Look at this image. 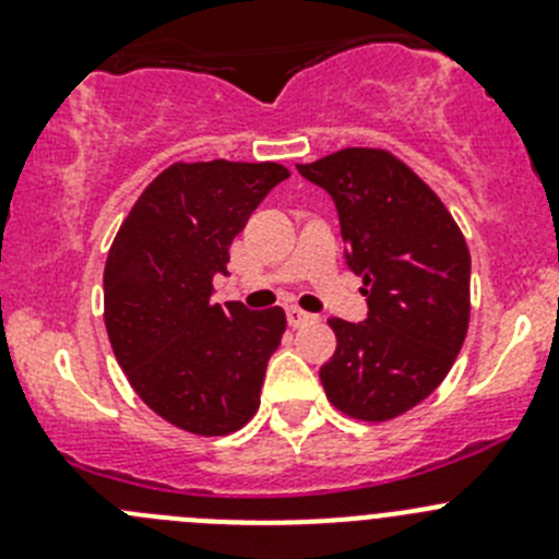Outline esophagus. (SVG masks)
Returning a JSON list of instances; mask_svg holds the SVG:
<instances>
[{"mask_svg": "<svg viewBox=\"0 0 559 559\" xmlns=\"http://www.w3.org/2000/svg\"><path fill=\"white\" fill-rule=\"evenodd\" d=\"M285 316H288L290 328H302V324H310L316 319L313 313H308V310H302V308H296V305H288V308H285Z\"/></svg>", "mask_w": 559, "mask_h": 559, "instance_id": "obj_1", "label": "esophagus"}]
</instances>
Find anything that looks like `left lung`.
<instances>
[{
    "instance_id": "obj_1",
    "label": "left lung",
    "mask_w": 559,
    "mask_h": 559,
    "mask_svg": "<svg viewBox=\"0 0 559 559\" xmlns=\"http://www.w3.org/2000/svg\"><path fill=\"white\" fill-rule=\"evenodd\" d=\"M296 170L333 199L367 296V322L330 319L338 347L319 372L324 392L349 417L392 419L426 400L462 349L471 251L445 204L392 153L344 147Z\"/></svg>"
}]
</instances>
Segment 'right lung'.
<instances>
[{
  "label": "right lung",
  "instance_id": "right-lung-1",
  "mask_svg": "<svg viewBox=\"0 0 559 559\" xmlns=\"http://www.w3.org/2000/svg\"><path fill=\"white\" fill-rule=\"evenodd\" d=\"M288 170L276 162L170 165L114 237L106 330L133 392L173 426L218 437L249 423L285 333L283 308L212 305L229 243Z\"/></svg>",
  "mask_w": 559,
  "mask_h": 559
}]
</instances>
